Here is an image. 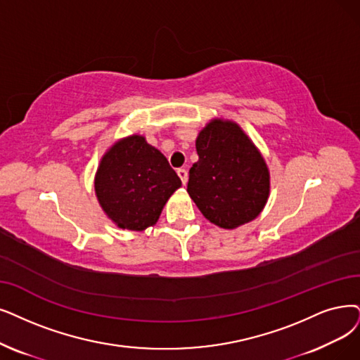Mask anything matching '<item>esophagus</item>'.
<instances>
[{
    "instance_id": "1",
    "label": "esophagus",
    "mask_w": 360,
    "mask_h": 360,
    "mask_svg": "<svg viewBox=\"0 0 360 360\" xmlns=\"http://www.w3.org/2000/svg\"><path fill=\"white\" fill-rule=\"evenodd\" d=\"M177 174H179V177H180V180H181V183L183 184H186V183H188V171H186L184 168H179L177 169Z\"/></svg>"
}]
</instances>
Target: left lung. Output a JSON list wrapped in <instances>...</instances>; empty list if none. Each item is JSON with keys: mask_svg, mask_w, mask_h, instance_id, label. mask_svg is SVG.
Returning a JSON list of instances; mask_svg holds the SVG:
<instances>
[{"mask_svg": "<svg viewBox=\"0 0 360 360\" xmlns=\"http://www.w3.org/2000/svg\"><path fill=\"white\" fill-rule=\"evenodd\" d=\"M196 152L188 193L204 217L223 229L254 220L267 202L270 174L250 137L233 121L212 120L199 133Z\"/></svg>", "mask_w": 360, "mask_h": 360, "instance_id": "1", "label": "left lung"}]
</instances>
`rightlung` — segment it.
Masks as SVG:
<instances>
[{
	"label": "right lung",
	"instance_id": "1",
	"mask_svg": "<svg viewBox=\"0 0 360 360\" xmlns=\"http://www.w3.org/2000/svg\"><path fill=\"white\" fill-rule=\"evenodd\" d=\"M180 186L167 158L137 134L117 141L103 155L94 180L96 196L108 217L136 232L158 221Z\"/></svg>",
	"mask_w": 360,
	"mask_h": 360
}]
</instances>
